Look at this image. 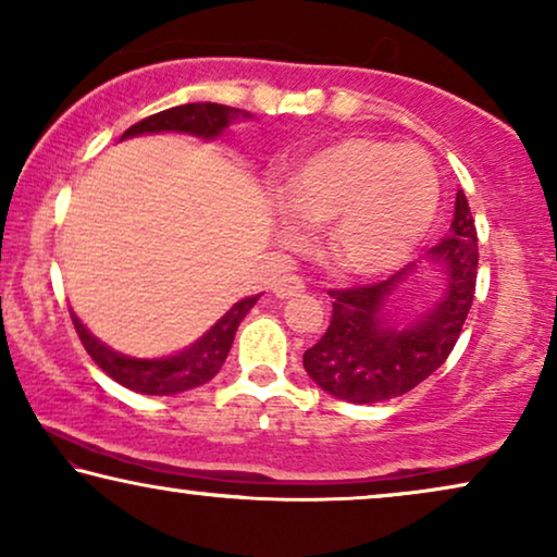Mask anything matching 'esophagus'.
Segmentation results:
<instances>
[{
    "label": "esophagus",
    "mask_w": 557,
    "mask_h": 557,
    "mask_svg": "<svg viewBox=\"0 0 557 557\" xmlns=\"http://www.w3.org/2000/svg\"><path fill=\"white\" fill-rule=\"evenodd\" d=\"M272 293L277 295L280 300H285V298H293V295H300V293H306V283H302L300 277H295V274H290V277H283V280H280V283L272 287Z\"/></svg>",
    "instance_id": "1"
}]
</instances>
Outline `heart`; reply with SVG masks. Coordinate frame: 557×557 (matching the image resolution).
Listing matches in <instances>:
<instances>
[{"label":"heart","mask_w":557,"mask_h":557,"mask_svg":"<svg viewBox=\"0 0 557 557\" xmlns=\"http://www.w3.org/2000/svg\"><path fill=\"white\" fill-rule=\"evenodd\" d=\"M290 216L325 226V251L348 274L395 270L422 242L441 201L433 160L418 147L346 137L310 152L283 185ZM285 234L298 226L285 221Z\"/></svg>","instance_id":"obj_1"}]
</instances>
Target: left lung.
<instances>
[{
	"label": "left lung",
	"instance_id": "1",
	"mask_svg": "<svg viewBox=\"0 0 557 557\" xmlns=\"http://www.w3.org/2000/svg\"><path fill=\"white\" fill-rule=\"evenodd\" d=\"M425 259L441 267L446 290L407 321L387 310L392 295L418 264H407L384 283L331 290L329 331L302 354V367L318 387L346 403H384L418 387L448 359L471 310L479 267L476 226L463 190L456 193L448 236Z\"/></svg>",
	"mask_w": 557,
	"mask_h": 557
}]
</instances>
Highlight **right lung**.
<instances>
[{"instance_id":"add662e5","label":"right lung","mask_w":557,"mask_h":557,"mask_svg":"<svg viewBox=\"0 0 557 557\" xmlns=\"http://www.w3.org/2000/svg\"><path fill=\"white\" fill-rule=\"evenodd\" d=\"M234 119H251L249 111L224 107V103H183L160 111L137 122L135 127L124 132L122 139L139 137V135H160V132H181V135H193L201 139H216L226 132ZM259 295L244 298L228 308V313L219 318L209 331L203 333L196 344H190L183 351L173 356H162V359H135V356L119 354L99 338L91 336L78 315L71 310L73 325L81 344L88 356L107 372L111 380L122 384V387L135 389L139 395H177V392L201 387L211 382L224 367L228 348L234 344L236 329L244 321V315L255 308Z\"/></svg>"}]
</instances>
